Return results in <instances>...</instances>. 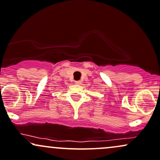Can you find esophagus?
<instances>
[{"mask_svg":"<svg viewBox=\"0 0 160 160\" xmlns=\"http://www.w3.org/2000/svg\"><path fill=\"white\" fill-rule=\"evenodd\" d=\"M75 83L76 84V85H81V84H82V81H75Z\"/></svg>","mask_w":160,"mask_h":160,"instance_id":"esophagus-1","label":"esophagus"}]
</instances>
